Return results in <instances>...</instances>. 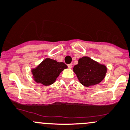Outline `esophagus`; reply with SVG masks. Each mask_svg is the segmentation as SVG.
<instances>
[{
  "instance_id": "esophagus-1",
  "label": "esophagus",
  "mask_w": 130,
  "mask_h": 130,
  "mask_svg": "<svg viewBox=\"0 0 130 130\" xmlns=\"http://www.w3.org/2000/svg\"><path fill=\"white\" fill-rule=\"evenodd\" d=\"M68 66L69 68L71 69V68H72V66H73V64H68Z\"/></svg>"
}]
</instances>
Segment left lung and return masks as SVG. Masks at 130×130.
I'll return each mask as SVG.
<instances>
[{
	"instance_id": "obj_1",
	"label": "left lung",
	"mask_w": 130,
	"mask_h": 130,
	"mask_svg": "<svg viewBox=\"0 0 130 130\" xmlns=\"http://www.w3.org/2000/svg\"><path fill=\"white\" fill-rule=\"evenodd\" d=\"M73 71L80 84L87 87L100 84L105 77L107 68L89 57L84 56L78 59Z\"/></svg>"
}]
</instances>
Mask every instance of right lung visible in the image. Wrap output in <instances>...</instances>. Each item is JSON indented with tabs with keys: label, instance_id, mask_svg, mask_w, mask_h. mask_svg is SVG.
<instances>
[{
	"label": "right lung",
	"instance_id": "add662e5",
	"mask_svg": "<svg viewBox=\"0 0 130 130\" xmlns=\"http://www.w3.org/2000/svg\"><path fill=\"white\" fill-rule=\"evenodd\" d=\"M66 68L68 66L62 62L46 58L36 67L32 69L31 72L36 82L48 86L54 84L60 73Z\"/></svg>",
	"mask_w": 130,
	"mask_h": 130
}]
</instances>
